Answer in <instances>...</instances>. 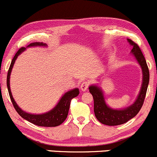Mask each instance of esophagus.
<instances>
[{
    "label": "esophagus",
    "instance_id": "34e87169",
    "mask_svg": "<svg viewBox=\"0 0 157 157\" xmlns=\"http://www.w3.org/2000/svg\"><path fill=\"white\" fill-rule=\"evenodd\" d=\"M89 85H90V82H87V81H85V82H83L81 85V89H82V91H85V90H87Z\"/></svg>",
    "mask_w": 157,
    "mask_h": 157
}]
</instances>
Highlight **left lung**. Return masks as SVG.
I'll return each mask as SVG.
<instances>
[{
	"mask_svg": "<svg viewBox=\"0 0 157 157\" xmlns=\"http://www.w3.org/2000/svg\"><path fill=\"white\" fill-rule=\"evenodd\" d=\"M127 40L132 46L131 52L136 57V60H138L142 69V85H141L139 95L138 96V98L134 104L126 109H120V110L112 109L106 105L103 94L99 87L95 85H91L89 87V91L92 94L93 98H94V114L99 122L105 125L117 126L125 124L139 112L140 109H141L144 103V98H145L150 78L148 67L147 65L145 58L139 45L129 39H127Z\"/></svg>",
	"mask_w": 157,
	"mask_h": 157,
	"instance_id": "obj_1",
	"label": "left lung"
}]
</instances>
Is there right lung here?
I'll return each instance as SVG.
<instances>
[{
    "instance_id": "right-lung-1",
    "label": "right lung",
    "mask_w": 157,
    "mask_h": 157,
    "mask_svg": "<svg viewBox=\"0 0 157 157\" xmlns=\"http://www.w3.org/2000/svg\"><path fill=\"white\" fill-rule=\"evenodd\" d=\"M45 43H39V42H36V43H32L30 45H28V47L29 46H46ZM25 47H21L16 54L15 55L14 58H13L11 62V64L10 66L9 70L7 72V78H6V85H7L8 92H9L10 97L13 102V105L14 106L15 109L18 114L21 116V117L27 120L29 122L32 123V124H35L40 126H48V127H52V126H57L60 125L63 121H65L66 118L67 117L68 115L69 109H70V105L71 100L74 97H77L79 94V90L78 88L73 89V90H70L66 93L64 95L61 97L60 100L59 101L58 105L55 106L52 110L50 112L44 113L42 114H31L26 113L24 111L21 110L19 107L17 105V104L15 102L14 99H13V96H12L11 91H10V77L11 70L13 69V65H14L15 61H16V58L23 51H25Z\"/></svg>"
}]
</instances>
